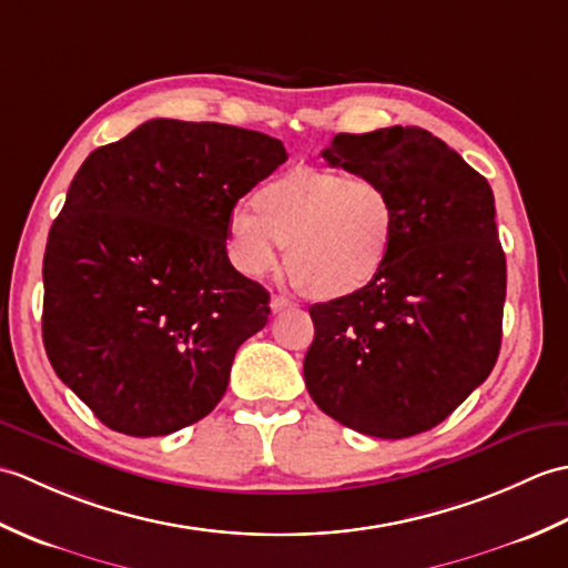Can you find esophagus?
I'll use <instances>...</instances> for the list:
<instances>
[{"mask_svg":"<svg viewBox=\"0 0 568 568\" xmlns=\"http://www.w3.org/2000/svg\"><path fill=\"white\" fill-rule=\"evenodd\" d=\"M293 307H295L293 300H287L283 295H273L271 297V310L273 312H285V310H293Z\"/></svg>","mask_w":568,"mask_h":568,"instance_id":"esophagus-1","label":"esophagus"}]
</instances>
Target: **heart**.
<instances>
[{
  "label": "heart",
  "mask_w": 568,
  "mask_h": 568,
  "mask_svg": "<svg viewBox=\"0 0 568 568\" xmlns=\"http://www.w3.org/2000/svg\"><path fill=\"white\" fill-rule=\"evenodd\" d=\"M253 212L229 216V256L246 275H263L285 246V268L312 300L352 297L390 258L397 212L388 187L366 175L297 165L263 183Z\"/></svg>",
  "instance_id": "b5f03b06"
}]
</instances>
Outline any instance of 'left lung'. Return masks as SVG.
Returning <instances> with one entry per match:
<instances>
[{"label":"left lung","mask_w":568,"mask_h":568,"mask_svg":"<svg viewBox=\"0 0 568 568\" xmlns=\"http://www.w3.org/2000/svg\"><path fill=\"white\" fill-rule=\"evenodd\" d=\"M324 161L388 187L390 258L366 291L310 307L305 385L368 437L437 427L498 361L508 271L488 180L429 131L336 134Z\"/></svg>","instance_id":"8db88e82"}]
</instances>
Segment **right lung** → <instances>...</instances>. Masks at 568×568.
<instances>
[{
	"mask_svg": "<svg viewBox=\"0 0 568 568\" xmlns=\"http://www.w3.org/2000/svg\"><path fill=\"white\" fill-rule=\"evenodd\" d=\"M261 131L151 119L92 151L43 256V344L102 425L163 437L222 400L268 293L226 256L234 204L285 163Z\"/></svg>",
	"mask_w": 568,
	"mask_h": 568,
	"instance_id": "obj_1",
	"label": "right lung"
}]
</instances>
